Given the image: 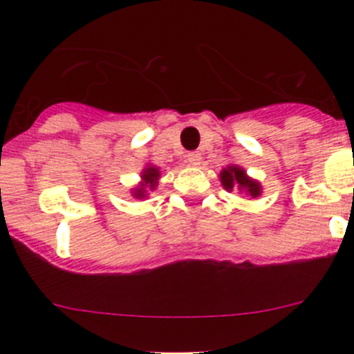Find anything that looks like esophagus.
I'll list each match as a JSON object with an SVG mask.
<instances>
[{"label":"esophagus","mask_w":354,"mask_h":354,"mask_svg":"<svg viewBox=\"0 0 354 354\" xmlns=\"http://www.w3.org/2000/svg\"><path fill=\"white\" fill-rule=\"evenodd\" d=\"M187 162L190 164V166H200V162H202V156H200L198 152H190V154L187 156Z\"/></svg>","instance_id":"34e87169"}]
</instances>
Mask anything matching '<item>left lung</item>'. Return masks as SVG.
<instances>
[{"instance_id": "1", "label": "left lung", "mask_w": 354, "mask_h": 354, "mask_svg": "<svg viewBox=\"0 0 354 354\" xmlns=\"http://www.w3.org/2000/svg\"><path fill=\"white\" fill-rule=\"evenodd\" d=\"M221 181H223V187L226 190H233V188H238V190L246 192L250 197H259L260 195V185L257 181L250 180L245 174V171L238 166H230L221 173Z\"/></svg>"}]
</instances>
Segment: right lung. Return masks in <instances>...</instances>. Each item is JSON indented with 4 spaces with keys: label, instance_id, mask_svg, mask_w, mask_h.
I'll return each mask as SVG.
<instances>
[{
    "label": "right lung",
    "instance_id": "obj_1",
    "mask_svg": "<svg viewBox=\"0 0 354 354\" xmlns=\"http://www.w3.org/2000/svg\"><path fill=\"white\" fill-rule=\"evenodd\" d=\"M142 178H144V185L133 192V195L137 198L147 197V190H154L157 178H159V169H157V167H147V169L144 171V174H142Z\"/></svg>",
    "mask_w": 354,
    "mask_h": 354
}]
</instances>
